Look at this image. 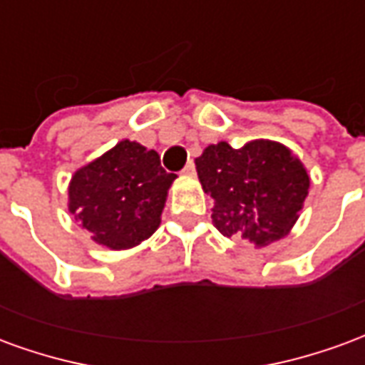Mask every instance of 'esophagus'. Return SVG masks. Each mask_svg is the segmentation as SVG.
Masks as SVG:
<instances>
[{
    "mask_svg": "<svg viewBox=\"0 0 365 365\" xmlns=\"http://www.w3.org/2000/svg\"><path fill=\"white\" fill-rule=\"evenodd\" d=\"M182 174L183 175H195V164H193V162H187V164H185V168L182 170Z\"/></svg>",
    "mask_w": 365,
    "mask_h": 365,
    "instance_id": "1",
    "label": "esophagus"
}]
</instances>
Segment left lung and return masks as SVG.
<instances>
[{"mask_svg": "<svg viewBox=\"0 0 365 365\" xmlns=\"http://www.w3.org/2000/svg\"><path fill=\"white\" fill-rule=\"evenodd\" d=\"M199 182L213 199V225L225 237L268 246L295 225L309 175L289 148L254 140L242 148L219 143L195 158Z\"/></svg>", "mask_w": 365, "mask_h": 365, "instance_id": "8db88e82", "label": "left lung"}]
</instances>
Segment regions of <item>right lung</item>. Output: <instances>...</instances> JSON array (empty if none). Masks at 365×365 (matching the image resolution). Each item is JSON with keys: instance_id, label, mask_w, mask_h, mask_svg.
Wrapping results in <instances>:
<instances>
[{"instance_id": "1", "label": "right lung", "mask_w": 365, "mask_h": 365, "mask_svg": "<svg viewBox=\"0 0 365 365\" xmlns=\"http://www.w3.org/2000/svg\"><path fill=\"white\" fill-rule=\"evenodd\" d=\"M175 174L160 166L156 150L120 140L70 182V211L93 240L111 250L133 248L158 229Z\"/></svg>"}]
</instances>
